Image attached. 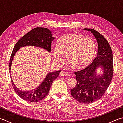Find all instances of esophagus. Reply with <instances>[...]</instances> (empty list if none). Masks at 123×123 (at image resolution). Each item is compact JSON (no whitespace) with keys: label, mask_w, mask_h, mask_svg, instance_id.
Returning <instances> with one entry per match:
<instances>
[{"label":"esophagus","mask_w":123,"mask_h":123,"mask_svg":"<svg viewBox=\"0 0 123 123\" xmlns=\"http://www.w3.org/2000/svg\"><path fill=\"white\" fill-rule=\"evenodd\" d=\"M69 75V74L68 72H67L64 71H62L61 72V73H60V75L63 76H68Z\"/></svg>","instance_id":"34e87169"}]
</instances>
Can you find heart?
<instances>
[{
	"mask_svg": "<svg viewBox=\"0 0 123 123\" xmlns=\"http://www.w3.org/2000/svg\"><path fill=\"white\" fill-rule=\"evenodd\" d=\"M95 50L92 39L77 34H68L61 37L57 48L52 49V55L58 64H64L68 58V64L74 68L86 66L92 59Z\"/></svg>",
	"mask_w": 123,
	"mask_h": 123,
	"instance_id": "b5f03b06",
	"label": "heart"
}]
</instances>
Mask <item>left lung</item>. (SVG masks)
Listing matches in <instances>:
<instances>
[{
    "instance_id": "left-lung-1",
    "label": "left lung",
    "mask_w": 123,
    "mask_h": 123,
    "mask_svg": "<svg viewBox=\"0 0 123 123\" xmlns=\"http://www.w3.org/2000/svg\"><path fill=\"white\" fill-rule=\"evenodd\" d=\"M85 29L91 31L96 38L98 55L86 68L75 72L76 84L71 89V94L79 102L91 103L101 98L110 84L113 74V56L111 49L105 37L93 29ZM100 66L104 69V73L98 76L96 69Z\"/></svg>"
}]
</instances>
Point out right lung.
Masks as SVG:
<instances>
[{
    "label": "right lung",
    "instance_id": "1",
    "mask_svg": "<svg viewBox=\"0 0 123 123\" xmlns=\"http://www.w3.org/2000/svg\"><path fill=\"white\" fill-rule=\"evenodd\" d=\"M54 38L55 37L52 36L50 30L46 28H35L25 35L17 42L13 48L9 63V71H11V66L14 55L20 48L28 45L36 46L44 49L49 52H50L51 51V43ZM61 72V71H58L49 73L42 83L37 88L29 91H22L18 89L14 84L11 75H10L11 83L16 93L21 98L31 102H38L47 95L52 83L58 77Z\"/></svg>",
    "mask_w": 123,
    "mask_h": 123
}]
</instances>
